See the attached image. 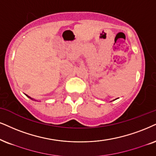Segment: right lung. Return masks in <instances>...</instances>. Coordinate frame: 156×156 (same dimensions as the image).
Wrapping results in <instances>:
<instances>
[{"instance_id": "1", "label": "right lung", "mask_w": 156, "mask_h": 156, "mask_svg": "<svg viewBox=\"0 0 156 156\" xmlns=\"http://www.w3.org/2000/svg\"><path fill=\"white\" fill-rule=\"evenodd\" d=\"M29 98H30V97H29ZM31 98V99H32V98Z\"/></svg>"}]
</instances>
